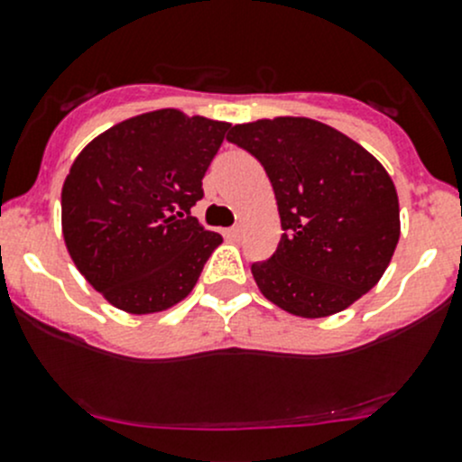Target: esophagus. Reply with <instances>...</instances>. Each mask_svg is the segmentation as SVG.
<instances>
[{
    "instance_id": "esophagus-1",
    "label": "esophagus",
    "mask_w": 462,
    "mask_h": 462,
    "mask_svg": "<svg viewBox=\"0 0 462 462\" xmlns=\"http://www.w3.org/2000/svg\"><path fill=\"white\" fill-rule=\"evenodd\" d=\"M226 235L230 236V239H239V236H241V226L230 227V230H226Z\"/></svg>"
}]
</instances>
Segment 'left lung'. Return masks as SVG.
Listing matches in <instances>:
<instances>
[{
  "mask_svg": "<svg viewBox=\"0 0 462 462\" xmlns=\"http://www.w3.org/2000/svg\"><path fill=\"white\" fill-rule=\"evenodd\" d=\"M275 191L282 235L253 263L259 291L284 311L325 318L368 293L400 241V200L377 158L327 124L307 117L232 126Z\"/></svg>",
  "mask_w": 462,
  "mask_h": 462,
  "instance_id": "8db88e82",
  "label": "left lung"
}]
</instances>
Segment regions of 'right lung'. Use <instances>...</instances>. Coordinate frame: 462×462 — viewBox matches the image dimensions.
Here are the masks:
<instances>
[{"label":"right lung","instance_id":"obj_1","mask_svg":"<svg viewBox=\"0 0 462 462\" xmlns=\"http://www.w3.org/2000/svg\"><path fill=\"white\" fill-rule=\"evenodd\" d=\"M230 124L155 110L89 142L62 185V236L80 275L128 313L189 295L223 236L191 217Z\"/></svg>","mask_w":462,"mask_h":462}]
</instances>
